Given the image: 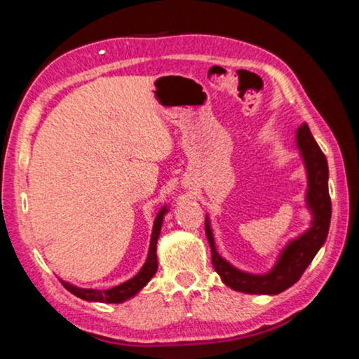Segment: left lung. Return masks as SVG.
<instances>
[{"instance_id": "left-lung-1", "label": "left lung", "mask_w": 359, "mask_h": 359, "mask_svg": "<svg viewBox=\"0 0 359 359\" xmlns=\"http://www.w3.org/2000/svg\"><path fill=\"white\" fill-rule=\"evenodd\" d=\"M297 145L306 163L309 190L307 204L312 209L313 223L312 228L304 233L301 238L290 242L282 252L278 263L269 274L252 276L226 263L215 250V242L212 238V231L208 218H205V236H208L212 264L217 274L223 278V282L229 288L248 294H278L290 288L299 280L306 271V267L312 263V259L320 247L325 244L327 231L331 223V198L327 191V161L321 149L315 141L307 123L297 128L296 133Z\"/></svg>"}]
</instances>
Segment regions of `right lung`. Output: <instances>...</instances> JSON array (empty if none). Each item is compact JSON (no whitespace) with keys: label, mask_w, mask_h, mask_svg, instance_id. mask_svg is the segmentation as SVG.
I'll list each match as a JSON object with an SVG mask.
<instances>
[{"label":"right lung","mask_w":359,"mask_h":359,"mask_svg":"<svg viewBox=\"0 0 359 359\" xmlns=\"http://www.w3.org/2000/svg\"><path fill=\"white\" fill-rule=\"evenodd\" d=\"M166 214V208H163L155 218L154 223V233H151V241H150V248H149V257L145 264L142 266V269L137 272V274L131 278V280L125 282L118 285V287L109 288V290H83V288H77L74 285H71L68 282H62L63 287L71 291L72 294L81 297V299L85 301H96V302H109V304H118L123 302L130 297L135 296L139 290H142V287L149 283L151 277L155 276V272L158 269V261H156V241L160 238V231H161V223H163V217Z\"/></svg>","instance_id":"right-lung-1"}]
</instances>
